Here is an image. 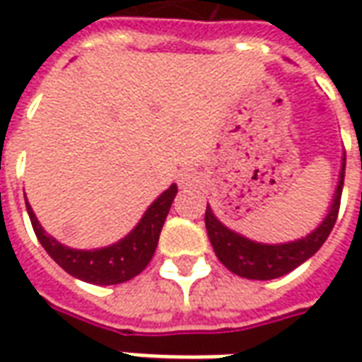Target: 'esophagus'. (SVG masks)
<instances>
[{"instance_id":"1","label":"esophagus","mask_w":362,"mask_h":362,"mask_svg":"<svg viewBox=\"0 0 362 362\" xmlns=\"http://www.w3.org/2000/svg\"><path fill=\"white\" fill-rule=\"evenodd\" d=\"M194 181H197V177H194V173H191V171H181V173H179V185L181 187L193 185Z\"/></svg>"}]
</instances>
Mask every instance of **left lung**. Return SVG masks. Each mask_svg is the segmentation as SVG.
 I'll return each mask as SVG.
<instances>
[{"label":"left lung","mask_w":362,"mask_h":362,"mask_svg":"<svg viewBox=\"0 0 362 362\" xmlns=\"http://www.w3.org/2000/svg\"><path fill=\"white\" fill-rule=\"evenodd\" d=\"M343 179H345V156H343V163H341L339 183L333 194L332 206L327 210V216L312 234L302 240H296V242L271 243V245L251 242L247 238L235 234L234 230L224 226L206 204L204 224H206L210 243H212L220 263L235 275L243 276V279H253V281H271V279H279V276L291 273L292 269H296L306 259L312 257L324 245L327 235L332 234L337 214H339Z\"/></svg>","instance_id":"obj_1"}]
</instances>
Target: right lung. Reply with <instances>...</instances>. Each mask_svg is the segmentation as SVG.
<instances>
[{
	"label": "right lung",
	"mask_w": 362,
	"mask_h": 362,
	"mask_svg": "<svg viewBox=\"0 0 362 362\" xmlns=\"http://www.w3.org/2000/svg\"><path fill=\"white\" fill-rule=\"evenodd\" d=\"M175 194L177 185H171L150 204V209L146 210L142 220L130 234L109 247L89 251L71 250L68 245H62L58 240H54L52 235L46 234L45 228L40 226L27 199H25V204H27L30 224L38 242L42 243L46 253L66 273L91 284H119L140 275L152 261L158 242H160L161 228L168 218Z\"/></svg>",
	"instance_id": "obj_1"
}]
</instances>
